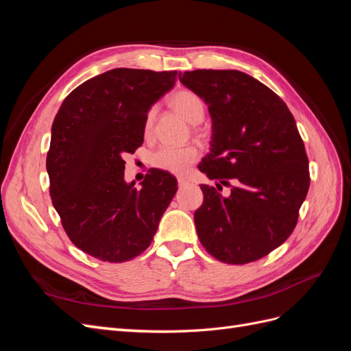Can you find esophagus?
<instances>
[{"instance_id": "1", "label": "esophagus", "mask_w": 351, "mask_h": 351, "mask_svg": "<svg viewBox=\"0 0 351 351\" xmlns=\"http://www.w3.org/2000/svg\"><path fill=\"white\" fill-rule=\"evenodd\" d=\"M177 182H178V186H186L189 183V180L184 177H178Z\"/></svg>"}]
</instances>
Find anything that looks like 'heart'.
<instances>
[{
    "instance_id": "obj_1",
    "label": "heart",
    "mask_w": 351,
    "mask_h": 351,
    "mask_svg": "<svg viewBox=\"0 0 351 351\" xmlns=\"http://www.w3.org/2000/svg\"><path fill=\"white\" fill-rule=\"evenodd\" d=\"M171 105L182 114L184 119L192 123L199 124L204 120L206 107L205 102L197 93L189 89H180L171 97ZM155 121V108H151L146 112L143 130L145 134L149 136L154 129ZM199 158V149L193 145L187 146H159L152 154L151 162L155 168L171 174H184Z\"/></svg>"
}]
</instances>
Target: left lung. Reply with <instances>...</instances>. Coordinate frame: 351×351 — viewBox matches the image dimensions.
Here are the masks:
<instances>
[{
	"mask_svg": "<svg viewBox=\"0 0 351 351\" xmlns=\"http://www.w3.org/2000/svg\"><path fill=\"white\" fill-rule=\"evenodd\" d=\"M178 77L212 117L210 152L199 169L232 187L222 197L200 186L204 204L195 224L202 246L231 265L267 256L290 237L311 184L294 117L277 93L246 73L193 70Z\"/></svg>",
	"mask_w": 351,
	"mask_h": 351,
	"instance_id": "8db88e82",
	"label": "left lung"
}]
</instances>
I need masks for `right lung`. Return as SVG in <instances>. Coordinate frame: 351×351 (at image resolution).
I'll return each mask as SVG.
<instances>
[{
	"label": "right lung",
	"instance_id": "right-lung-1",
	"mask_svg": "<svg viewBox=\"0 0 351 351\" xmlns=\"http://www.w3.org/2000/svg\"><path fill=\"white\" fill-rule=\"evenodd\" d=\"M177 71L114 69L74 89L52 123L49 195L74 246L104 262L143 253L177 192V180L151 169L142 189L124 182V155L143 143L151 105Z\"/></svg>",
	"mask_w": 351,
	"mask_h": 351
}]
</instances>
